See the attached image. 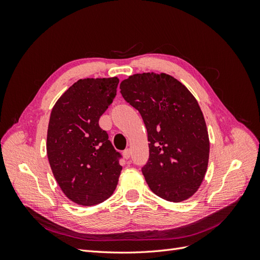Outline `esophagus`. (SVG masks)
I'll list each match as a JSON object with an SVG mask.
<instances>
[{"instance_id":"obj_1","label":"esophagus","mask_w":260,"mask_h":260,"mask_svg":"<svg viewBox=\"0 0 260 260\" xmlns=\"http://www.w3.org/2000/svg\"><path fill=\"white\" fill-rule=\"evenodd\" d=\"M122 154H123V157H124L125 159H129V158H130V156H131V149H130V148L124 149Z\"/></svg>"}]
</instances>
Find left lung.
<instances>
[{"mask_svg":"<svg viewBox=\"0 0 260 260\" xmlns=\"http://www.w3.org/2000/svg\"><path fill=\"white\" fill-rule=\"evenodd\" d=\"M120 93L138 109L147 130L149 157L142 174L149 188L169 202L191 198L209 159L208 131L198 101L164 73L132 75L121 81Z\"/></svg>","mask_w":260,"mask_h":260,"instance_id":"8db88e82","label":"left lung"}]
</instances>
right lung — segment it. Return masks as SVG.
Masks as SVG:
<instances>
[{"instance_id": "add662e5", "label": "right lung", "mask_w": 260, "mask_h": 260, "mask_svg": "<svg viewBox=\"0 0 260 260\" xmlns=\"http://www.w3.org/2000/svg\"><path fill=\"white\" fill-rule=\"evenodd\" d=\"M118 83L117 77L80 79L52 109L46 138L50 166L61 191L82 206L112 196L122 169L121 155L99 124L113 103Z\"/></svg>"}]
</instances>
